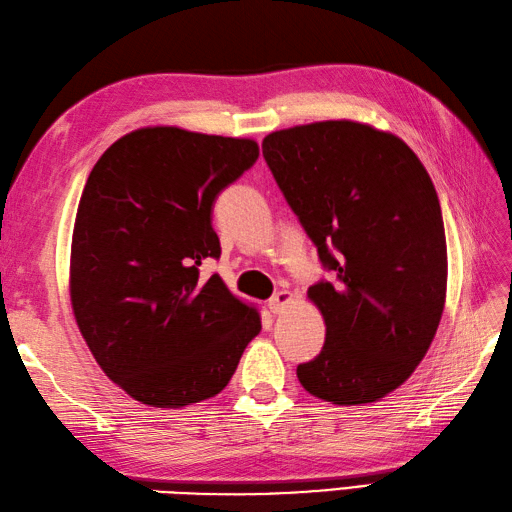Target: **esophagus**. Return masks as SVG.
Masks as SVG:
<instances>
[{"label":"esophagus","instance_id":"esophagus-1","mask_svg":"<svg viewBox=\"0 0 512 512\" xmlns=\"http://www.w3.org/2000/svg\"><path fill=\"white\" fill-rule=\"evenodd\" d=\"M291 302H293V295L289 291H278L274 298L267 302V309H269V313L278 315V313L285 311Z\"/></svg>","mask_w":512,"mask_h":512}]
</instances>
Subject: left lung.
I'll list each match as a JSON object with an SVG mask.
<instances>
[{
	"label": "left lung",
	"instance_id": "obj_1",
	"mask_svg": "<svg viewBox=\"0 0 512 512\" xmlns=\"http://www.w3.org/2000/svg\"><path fill=\"white\" fill-rule=\"evenodd\" d=\"M265 162L333 282L306 293L326 326L302 388L333 405L381 401L412 377L447 298L436 188L399 135L355 120L269 133Z\"/></svg>",
	"mask_w": 512,
	"mask_h": 512
}]
</instances>
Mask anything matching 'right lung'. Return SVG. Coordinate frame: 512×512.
<instances>
[{"mask_svg": "<svg viewBox=\"0 0 512 512\" xmlns=\"http://www.w3.org/2000/svg\"><path fill=\"white\" fill-rule=\"evenodd\" d=\"M258 160L249 138L144 127L100 155L78 203L70 298L94 359L131 399L179 410L217 396L260 313L199 267L221 256L219 192Z\"/></svg>", "mask_w": 512, "mask_h": 512, "instance_id": "right-lung-1", "label": "right lung"}]
</instances>
